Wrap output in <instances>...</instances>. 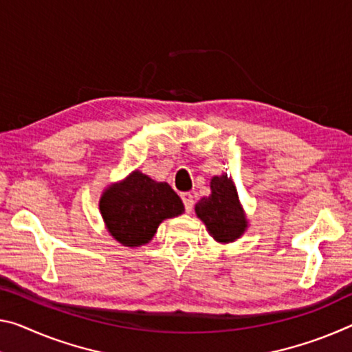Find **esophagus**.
<instances>
[{"mask_svg":"<svg viewBox=\"0 0 352 352\" xmlns=\"http://www.w3.org/2000/svg\"><path fill=\"white\" fill-rule=\"evenodd\" d=\"M182 200H183V204H185V210H186V213H191V211H192V206H194L192 194H191V192H182Z\"/></svg>","mask_w":352,"mask_h":352,"instance_id":"1","label":"esophagus"}]
</instances>
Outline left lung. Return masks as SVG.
<instances>
[{"label":"left lung","mask_w":352,"mask_h":352,"mask_svg":"<svg viewBox=\"0 0 352 352\" xmlns=\"http://www.w3.org/2000/svg\"><path fill=\"white\" fill-rule=\"evenodd\" d=\"M211 194L196 204V214L210 236L221 244L236 241L248 230L249 221L239 202L235 183L227 174L214 175L210 182Z\"/></svg>","instance_id":"8db88e82"}]
</instances>
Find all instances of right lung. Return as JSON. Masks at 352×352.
Listing matches in <instances>:
<instances>
[{
    "instance_id": "1",
    "label": "right lung",
    "mask_w": 352,
    "mask_h": 352,
    "mask_svg": "<svg viewBox=\"0 0 352 352\" xmlns=\"http://www.w3.org/2000/svg\"><path fill=\"white\" fill-rule=\"evenodd\" d=\"M98 206L109 235L131 249L152 241L161 222L185 213L174 189L139 169L106 186Z\"/></svg>"
}]
</instances>
